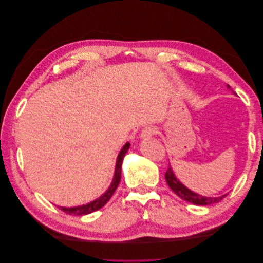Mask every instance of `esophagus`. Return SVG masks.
Returning <instances> with one entry per match:
<instances>
[{
	"label": "esophagus",
	"mask_w": 263,
	"mask_h": 263,
	"mask_svg": "<svg viewBox=\"0 0 263 263\" xmlns=\"http://www.w3.org/2000/svg\"><path fill=\"white\" fill-rule=\"evenodd\" d=\"M156 133H157V128H156L155 126H147V127H145L144 129L141 130L140 138L142 140H148V139H150L151 137H153Z\"/></svg>",
	"instance_id": "esophagus-1"
}]
</instances>
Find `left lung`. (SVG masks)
<instances>
[{"mask_svg": "<svg viewBox=\"0 0 263 263\" xmlns=\"http://www.w3.org/2000/svg\"><path fill=\"white\" fill-rule=\"evenodd\" d=\"M228 89H230V86L227 85ZM165 181L168 183V185L170 186V189L173 191L174 193H176L180 198L182 200H184L191 204H194V205H211V204H215V203H218L220 202L222 198L226 197L227 194H222L220 196H203L197 194L193 191H191L190 189H187L184 184H183L182 182H180L178 180V178L176 177V174H174L173 170H172V166L171 164H169V168L166 170L165 174Z\"/></svg>", "mask_w": 263, "mask_h": 263, "instance_id": "8db88e82", "label": "left lung"}]
</instances>
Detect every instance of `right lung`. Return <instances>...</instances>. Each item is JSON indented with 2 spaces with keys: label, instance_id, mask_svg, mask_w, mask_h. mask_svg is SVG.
<instances>
[{
  "label": "right lung",
  "instance_id": "1",
  "mask_svg": "<svg viewBox=\"0 0 263 263\" xmlns=\"http://www.w3.org/2000/svg\"><path fill=\"white\" fill-rule=\"evenodd\" d=\"M129 147H130L129 142H126V144L123 146V148L121 149V151H119V154L116 159L115 172H114L113 180H112V182H110V185L108 186V189L100 197L95 198L94 201H92L90 203L83 204L80 206H74V208H63V206H59V209H61L67 214L76 215V216H82V215L91 214L95 211L102 209L103 206H104L109 201V198L112 197V195L114 194V192L119 184V181H121V174H122V163L124 160V157H125L127 151H128Z\"/></svg>",
  "mask_w": 263,
  "mask_h": 263
}]
</instances>
